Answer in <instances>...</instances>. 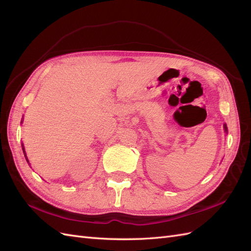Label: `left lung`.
Masks as SVG:
<instances>
[{"label":"left lung","mask_w":251,"mask_h":251,"mask_svg":"<svg viewBox=\"0 0 251 251\" xmlns=\"http://www.w3.org/2000/svg\"><path fill=\"white\" fill-rule=\"evenodd\" d=\"M224 131L227 133L228 131H227V126H226V125H224Z\"/></svg>","instance_id":"left-lung-1"}]
</instances>
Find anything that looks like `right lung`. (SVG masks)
Listing matches in <instances>:
<instances>
[{
	"label": "right lung",
	"instance_id": "right-lung-1",
	"mask_svg": "<svg viewBox=\"0 0 251 251\" xmlns=\"http://www.w3.org/2000/svg\"><path fill=\"white\" fill-rule=\"evenodd\" d=\"M23 123V121H22ZM23 151H24V155H25V158H26V160H27V162L29 163V161H28V158H27V156H26V153H25V149H24V146H23Z\"/></svg>",
	"mask_w": 251,
	"mask_h": 251
}]
</instances>
